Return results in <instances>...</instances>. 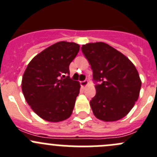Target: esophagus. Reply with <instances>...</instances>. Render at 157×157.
<instances>
[{
    "label": "esophagus",
    "mask_w": 157,
    "mask_h": 157,
    "mask_svg": "<svg viewBox=\"0 0 157 157\" xmlns=\"http://www.w3.org/2000/svg\"><path fill=\"white\" fill-rule=\"evenodd\" d=\"M88 81L87 80H84V81H81L80 82V85H81V86L82 88H85L86 86H88Z\"/></svg>",
    "instance_id": "34e87169"
}]
</instances>
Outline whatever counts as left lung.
Returning a JSON list of instances; mask_svg holds the SVG:
<instances>
[{"label":"left lung","mask_w":157,"mask_h":157,"mask_svg":"<svg viewBox=\"0 0 157 157\" xmlns=\"http://www.w3.org/2000/svg\"><path fill=\"white\" fill-rule=\"evenodd\" d=\"M82 51L93 71L96 94L90 105L95 117L113 122L126 116L138 99L141 88L135 65L104 42L84 44Z\"/></svg>","instance_id":"obj_1"}]
</instances>
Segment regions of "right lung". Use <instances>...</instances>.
Instances as JSON below:
<instances>
[{
	"label": "right lung",
	"instance_id": "right-lung-1",
	"mask_svg": "<svg viewBox=\"0 0 157 157\" xmlns=\"http://www.w3.org/2000/svg\"><path fill=\"white\" fill-rule=\"evenodd\" d=\"M78 44L59 41L37 55L22 78L24 96L32 110L48 122L70 117L80 84L69 77V65L79 52Z\"/></svg>",
	"mask_w": 157,
	"mask_h": 157
}]
</instances>
